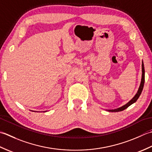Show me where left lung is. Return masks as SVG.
<instances>
[{
    "instance_id": "8db88e82",
    "label": "left lung",
    "mask_w": 152,
    "mask_h": 152,
    "mask_svg": "<svg viewBox=\"0 0 152 152\" xmlns=\"http://www.w3.org/2000/svg\"><path fill=\"white\" fill-rule=\"evenodd\" d=\"M142 80H141V84L140 87H139V89L138 91V92L134 96V97L133 98L132 100L129 102L127 104H125V106H123L122 107H121L119 108H117V109L115 110H109L110 111H111V112H118V111H121L124 110H125L126 108H127L129 106H131V104H132L133 103H134L135 102H137V100H138V98L140 96V94H141V92L142 91V90H143V87H144V80H145V75H144V64L142 62Z\"/></svg>"
}]
</instances>
